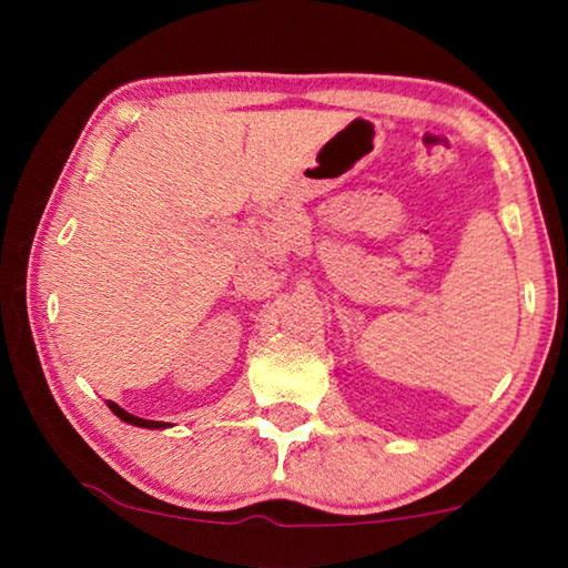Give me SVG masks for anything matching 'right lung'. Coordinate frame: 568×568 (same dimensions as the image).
I'll return each mask as SVG.
<instances>
[{
    "instance_id": "1",
    "label": "right lung",
    "mask_w": 568,
    "mask_h": 568,
    "mask_svg": "<svg viewBox=\"0 0 568 568\" xmlns=\"http://www.w3.org/2000/svg\"><path fill=\"white\" fill-rule=\"evenodd\" d=\"M108 406L112 408L114 416L122 418L124 423H132V426H142V428H162V426H165V423H162V420H148V418H138V416H132V413H128L124 408H120L118 403H108Z\"/></svg>"
}]
</instances>
